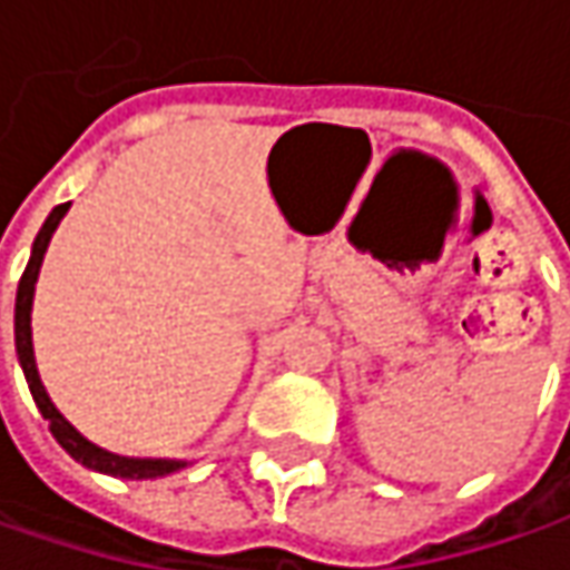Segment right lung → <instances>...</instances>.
Here are the masks:
<instances>
[{
  "label": "right lung",
  "instance_id": "obj_1",
  "mask_svg": "<svg viewBox=\"0 0 570 570\" xmlns=\"http://www.w3.org/2000/svg\"><path fill=\"white\" fill-rule=\"evenodd\" d=\"M69 205L52 207L47 224L40 226L37 239H33V248H30V262L21 274V284H18V296H14V350H18V363L24 368V379H28L30 394H33V403L37 410L43 413V420L50 422V432L56 442L62 444L69 451L71 458L78 463H85L97 473H109V476H119V480H157V476H169L176 470L188 466V461H167V458H122V454H112L100 444L88 442L75 425H71L59 410L56 403L50 401L47 387L40 382V372H37V360H33V341H30V308H33V286H37V277H40V265H43V255H47V246H50L52 233L59 220L66 217Z\"/></svg>",
  "mask_w": 570,
  "mask_h": 570
}]
</instances>
